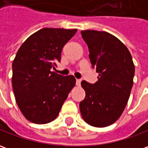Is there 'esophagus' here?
I'll return each instance as SVG.
<instances>
[{"mask_svg":"<svg viewBox=\"0 0 148 148\" xmlns=\"http://www.w3.org/2000/svg\"><path fill=\"white\" fill-rule=\"evenodd\" d=\"M80 84H81V80H80V79H76V85H77L78 87H79Z\"/></svg>","mask_w":148,"mask_h":148,"instance_id":"esophagus-1","label":"esophagus"}]
</instances>
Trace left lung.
<instances>
[{"label":"left lung","instance_id":"1","mask_svg":"<svg viewBox=\"0 0 148 148\" xmlns=\"http://www.w3.org/2000/svg\"><path fill=\"white\" fill-rule=\"evenodd\" d=\"M89 49L91 66L99 74L91 84L82 81L86 92L79 103L83 120L95 127L114 123L121 115L133 87L134 65L125 45L106 32H81Z\"/></svg>","mask_w":148,"mask_h":148}]
</instances>
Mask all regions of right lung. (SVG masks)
Returning a JSON list of instances; mask_svg holds the SVG:
<instances>
[{
    "mask_svg": "<svg viewBox=\"0 0 148 148\" xmlns=\"http://www.w3.org/2000/svg\"><path fill=\"white\" fill-rule=\"evenodd\" d=\"M77 29L43 28L28 37L13 61L12 86L23 116L36 124L57 118L62 104L75 85L73 75L55 72L64 45Z\"/></svg>",
    "mask_w": 148,
    "mask_h": 148,
    "instance_id": "add662e5",
    "label": "right lung"
}]
</instances>
